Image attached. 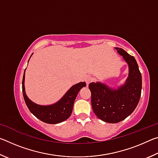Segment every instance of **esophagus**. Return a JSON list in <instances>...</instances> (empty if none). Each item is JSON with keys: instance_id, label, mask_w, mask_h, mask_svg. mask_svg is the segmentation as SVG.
I'll use <instances>...</instances> for the list:
<instances>
[{"instance_id": "1", "label": "esophagus", "mask_w": 158, "mask_h": 158, "mask_svg": "<svg viewBox=\"0 0 158 158\" xmlns=\"http://www.w3.org/2000/svg\"><path fill=\"white\" fill-rule=\"evenodd\" d=\"M93 78L92 77H90V76H88V77H85V83H86V84H87V85H89L90 82H92V81H93Z\"/></svg>"}]
</instances>
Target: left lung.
Listing matches in <instances>:
<instances>
[{"label":"left lung","mask_w":158,"mask_h":158,"mask_svg":"<svg viewBox=\"0 0 158 158\" xmlns=\"http://www.w3.org/2000/svg\"><path fill=\"white\" fill-rule=\"evenodd\" d=\"M128 65L129 73L123 84L116 89L97 81L89 84L93 110L98 118L109 123H116L132 113L141 97L142 79L137 60L121 48L116 47Z\"/></svg>","instance_id":"8db88e82"}]
</instances>
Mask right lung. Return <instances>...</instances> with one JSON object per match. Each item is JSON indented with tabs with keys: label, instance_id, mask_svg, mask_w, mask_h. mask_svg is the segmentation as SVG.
<instances>
[{
	"label": "right lung",
	"instance_id": "add662e5",
	"mask_svg": "<svg viewBox=\"0 0 158 158\" xmlns=\"http://www.w3.org/2000/svg\"><path fill=\"white\" fill-rule=\"evenodd\" d=\"M25 71L23 73L22 80V92L26 105L31 113L42 122L49 124L60 123L68 119L73 112L74 100L79 90L86 85L85 83L79 82L73 85L60 98V100L56 103L49 105H40L31 100L26 95L24 85Z\"/></svg>",
	"mask_w": 158,
	"mask_h": 158
}]
</instances>
